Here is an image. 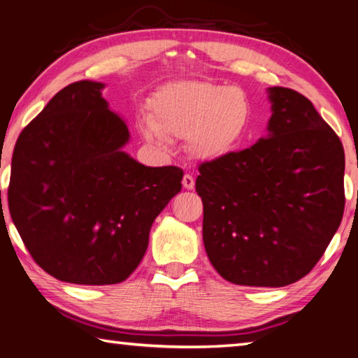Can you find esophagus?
Returning a JSON list of instances; mask_svg holds the SVG:
<instances>
[{
    "mask_svg": "<svg viewBox=\"0 0 358 358\" xmlns=\"http://www.w3.org/2000/svg\"><path fill=\"white\" fill-rule=\"evenodd\" d=\"M181 183H183L185 189H194V177H192V175L185 173L183 181H181Z\"/></svg>",
    "mask_w": 358,
    "mask_h": 358,
    "instance_id": "obj_1",
    "label": "esophagus"
}]
</instances>
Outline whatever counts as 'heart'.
<instances>
[{"label":"heart","instance_id":"1","mask_svg":"<svg viewBox=\"0 0 358 358\" xmlns=\"http://www.w3.org/2000/svg\"><path fill=\"white\" fill-rule=\"evenodd\" d=\"M153 115L141 118L143 137L167 145L169 136L187 138L189 153L216 159L243 141L251 126V104L237 88L201 82L166 85L153 99Z\"/></svg>","mask_w":358,"mask_h":358}]
</instances>
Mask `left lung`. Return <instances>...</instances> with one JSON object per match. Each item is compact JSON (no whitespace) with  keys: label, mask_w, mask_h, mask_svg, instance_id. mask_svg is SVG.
Wrapping results in <instances>:
<instances>
[{"label":"left lung","mask_w":358,"mask_h":358,"mask_svg":"<svg viewBox=\"0 0 358 358\" xmlns=\"http://www.w3.org/2000/svg\"><path fill=\"white\" fill-rule=\"evenodd\" d=\"M271 117L251 148L199 167L203 245L224 280L282 287L310 273L344 211V150L313 102L266 88Z\"/></svg>","instance_id":"1"}]
</instances>
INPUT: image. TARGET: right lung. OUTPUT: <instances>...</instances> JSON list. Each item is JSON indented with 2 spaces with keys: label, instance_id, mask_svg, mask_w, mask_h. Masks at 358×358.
<instances>
[{
  "label": "right lung",
  "instance_id": "obj_1",
  "mask_svg": "<svg viewBox=\"0 0 358 358\" xmlns=\"http://www.w3.org/2000/svg\"><path fill=\"white\" fill-rule=\"evenodd\" d=\"M106 85L71 83L17 138L9 211L27 250L59 281L104 286L141 264L156 216L181 191L183 171L131 157L126 121Z\"/></svg>",
  "mask_w": 358,
  "mask_h": 358
}]
</instances>
